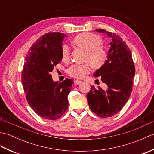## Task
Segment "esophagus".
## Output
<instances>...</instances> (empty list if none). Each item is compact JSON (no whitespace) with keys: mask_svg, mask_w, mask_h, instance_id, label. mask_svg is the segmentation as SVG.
<instances>
[{"mask_svg":"<svg viewBox=\"0 0 154 154\" xmlns=\"http://www.w3.org/2000/svg\"><path fill=\"white\" fill-rule=\"evenodd\" d=\"M74 82H75V85H79L81 82H82V81H81L79 80V79H76V80H75V81H74Z\"/></svg>","mask_w":154,"mask_h":154,"instance_id":"1","label":"esophagus"}]
</instances>
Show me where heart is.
<instances>
[{
    "label": "heart",
    "instance_id": "obj_1",
    "mask_svg": "<svg viewBox=\"0 0 154 154\" xmlns=\"http://www.w3.org/2000/svg\"><path fill=\"white\" fill-rule=\"evenodd\" d=\"M102 40L96 34L92 33H82L75 36L73 44L85 50L83 61L86 63L83 64H75L69 69L68 73L71 77L82 78L90 71V65L94 68H99L105 63L107 59V51L101 45ZM62 60L67 62L70 59V48L66 44L62 45L61 48Z\"/></svg>",
    "mask_w": 154,
    "mask_h": 154
}]
</instances>
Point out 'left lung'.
<instances>
[{
	"label": "left lung",
	"instance_id": "left-lung-1",
	"mask_svg": "<svg viewBox=\"0 0 154 154\" xmlns=\"http://www.w3.org/2000/svg\"><path fill=\"white\" fill-rule=\"evenodd\" d=\"M95 31L105 34L112 40L107 60L93 75L101 77L106 90L91 86L87 99L94 113L101 118H108L119 112L128 100L132 91L135 66L131 51L119 35L103 29Z\"/></svg>",
	"mask_w": 154,
	"mask_h": 154
}]
</instances>
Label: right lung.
<instances>
[{"label": "right lung", "mask_w": 154, "mask_h": 154, "mask_svg": "<svg viewBox=\"0 0 154 154\" xmlns=\"http://www.w3.org/2000/svg\"><path fill=\"white\" fill-rule=\"evenodd\" d=\"M66 35L44 34L32 45L25 58L22 82L28 104L43 119L56 120L67 110L73 79L54 81L50 75L61 61V48Z\"/></svg>", "instance_id": "1"}]
</instances>
